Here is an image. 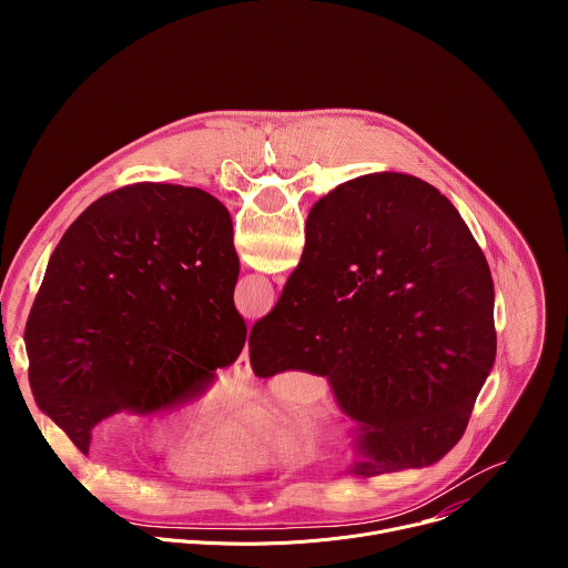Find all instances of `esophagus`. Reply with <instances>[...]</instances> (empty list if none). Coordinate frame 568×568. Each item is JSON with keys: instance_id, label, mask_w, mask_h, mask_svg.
I'll use <instances>...</instances> for the list:
<instances>
[{"instance_id": "obj_1", "label": "esophagus", "mask_w": 568, "mask_h": 568, "mask_svg": "<svg viewBox=\"0 0 568 568\" xmlns=\"http://www.w3.org/2000/svg\"><path fill=\"white\" fill-rule=\"evenodd\" d=\"M233 371H235V377H237V379H250V377H252L250 346H247V344H245V348H242V353H240V357H237V362H235Z\"/></svg>"}]
</instances>
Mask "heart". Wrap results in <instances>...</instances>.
Masks as SVG:
<instances>
[{
    "mask_svg": "<svg viewBox=\"0 0 568 568\" xmlns=\"http://www.w3.org/2000/svg\"><path fill=\"white\" fill-rule=\"evenodd\" d=\"M171 436L169 427L152 432V443L164 445ZM263 456L261 438L250 427H220L182 443L169 458L171 467L182 476H217L240 471Z\"/></svg>",
    "mask_w": 568,
    "mask_h": 568,
    "instance_id": "1",
    "label": "heart"
}]
</instances>
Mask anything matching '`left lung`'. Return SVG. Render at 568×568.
Segmentation results:
<instances>
[{
  "mask_svg": "<svg viewBox=\"0 0 568 568\" xmlns=\"http://www.w3.org/2000/svg\"><path fill=\"white\" fill-rule=\"evenodd\" d=\"M237 274L229 211L202 189L145 182L90 204L53 250L27 321L40 412L88 454L101 420L202 395L247 339Z\"/></svg>",
  "mask_w": 568,
  "mask_h": 568,
  "instance_id": "obj_1",
  "label": "left lung"
}]
</instances>
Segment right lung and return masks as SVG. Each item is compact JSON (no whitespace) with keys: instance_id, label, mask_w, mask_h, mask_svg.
<instances>
[{"instance_id":"1","label":"right lung","mask_w":568,"mask_h":568,"mask_svg":"<svg viewBox=\"0 0 568 568\" xmlns=\"http://www.w3.org/2000/svg\"><path fill=\"white\" fill-rule=\"evenodd\" d=\"M495 355L488 261L454 204L402 173L351 180L312 206L301 263L250 335L258 377H328L357 423L359 476L440 460Z\"/></svg>"}]
</instances>
